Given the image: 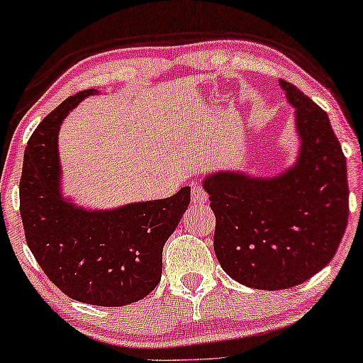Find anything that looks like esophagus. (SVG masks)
<instances>
[{"mask_svg": "<svg viewBox=\"0 0 363 363\" xmlns=\"http://www.w3.org/2000/svg\"><path fill=\"white\" fill-rule=\"evenodd\" d=\"M206 200H208V195H206V191L201 188V185L193 183L191 185V201L195 203V205H203V203H206Z\"/></svg>", "mask_w": 363, "mask_h": 363, "instance_id": "esophagus-1", "label": "esophagus"}]
</instances>
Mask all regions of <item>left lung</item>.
Instances as JSON below:
<instances>
[{"mask_svg":"<svg viewBox=\"0 0 363 363\" xmlns=\"http://www.w3.org/2000/svg\"><path fill=\"white\" fill-rule=\"evenodd\" d=\"M279 86L296 111V162L274 177L218 170L203 178L218 261L240 284L262 291L294 287L324 269L349 218L347 163L329 116L292 84Z\"/></svg>","mask_w":363,"mask_h":363,"instance_id":"left-lung-1","label":"left lung"}]
</instances>
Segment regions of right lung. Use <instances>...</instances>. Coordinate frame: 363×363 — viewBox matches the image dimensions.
<instances>
[{
    "label": "right lung",
    "instance_id": "add662e5",
    "mask_svg": "<svg viewBox=\"0 0 363 363\" xmlns=\"http://www.w3.org/2000/svg\"><path fill=\"white\" fill-rule=\"evenodd\" d=\"M96 92L66 99L34 130L24 150L19 205L29 250L49 279L74 301L121 307L143 299L160 282L163 246L190 205V186L163 200L108 210L64 196L59 128Z\"/></svg>",
    "mask_w": 363,
    "mask_h": 363
}]
</instances>
